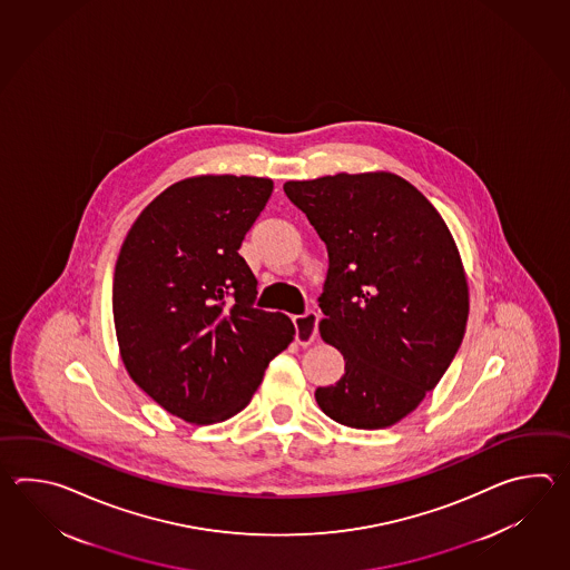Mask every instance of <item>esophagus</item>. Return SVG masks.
Returning <instances> with one entry per match:
<instances>
[{"label":"esophagus","mask_w":570,"mask_h":570,"mask_svg":"<svg viewBox=\"0 0 570 570\" xmlns=\"http://www.w3.org/2000/svg\"><path fill=\"white\" fill-rule=\"evenodd\" d=\"M317 322H320L317 312H307L305 315L293 317V324H295V340H297L302 346L314 344V340L317 338Z\"/></svg>","instance_id":"obj_1"}]
</instances>
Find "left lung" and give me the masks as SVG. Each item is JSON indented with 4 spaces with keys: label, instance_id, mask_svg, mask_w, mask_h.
<instances>
[{
    "label": "left lung",
    "instance_id": "left-lung-1",
    "mask_svg": "<svg viewBox=\"0 0 570 570\" xmlns=\"http://www.w3.org/2000/svg\"><path fill=\"white\" fill-rule=\"evenodd\" d=\"M285 194L326 243L322 340L346 373L315 389L320 410L356 430L397 424L461 346L469 283L446 222L389 170L287 181Z\"/></svg>",
    "mask_w": 570,
    "mask_h": 570
}]
</instances>
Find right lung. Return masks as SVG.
Listing matches in <instances>:
<instances>
[{
  "label": "right lung",
  "mask_w": 570,
  "mask_h": 570,
  "mask_svg": "<svg viewBox=\"0 0 570 570\" xmlns=\"http://www.w3.org/2000/svg\"><path fill=\"white\" fill-rule=\"evenodd\" d=\"M273 194L265 177L197 175L173 183L136 218L114 271L121 363L163 410L195 425L243 412L293 322L253 307L238 248Z\"/></svg>",
  "instance_id": "right-lung-1"
}]
</instances>
